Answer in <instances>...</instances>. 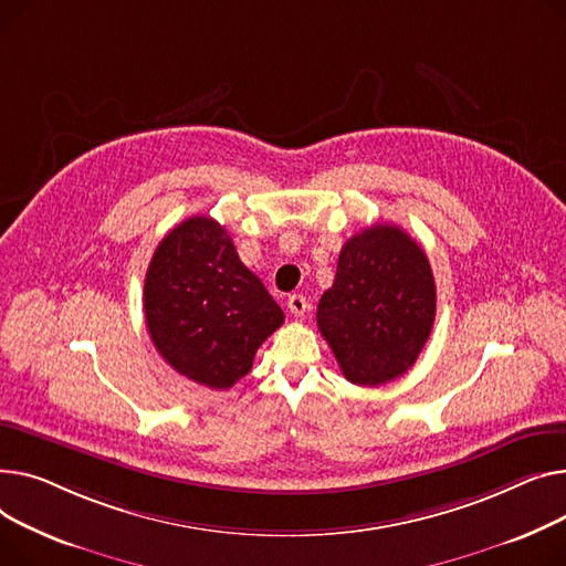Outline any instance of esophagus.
Segmentation results:
<instances>
[{
  "mask_svg": "<svg viewBox=\"0 0 566 566\" xmlns=\"http://www.w3.org/2000/svg\"><path fill=\"white\" fill-rule=\"evenodd\" d=\"M287 308H290V313H292L294 317H304L306 311H308L306 296H304V294H292V296L287 298Z\"/></svg>",
  "mask_w": 566,
  "mask_h": 566,
  "instance_id": "34e87169",
  "label": "esophagus"
}]
</instances>
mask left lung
<instances>
[{
    "mask_svg": "<svg viewBox=\"0 0 566 566\" xmlns=\"http://www.w3.org/2000/svg\"><path fill=\"white\" fill-rule=\"evenodd\" d=\"M437 317V285L420 244L377 223L345 242L317 306V326L347 381L381 386L402 377Z\"/></svg>",
    "mask_w": 566,
    "mask_h": 566,
    "instance_id": "obj_1",
    "label": "left lung"
}]
</instances>
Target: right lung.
Returning a JSON list of instances; mask_svg holds the SVG:
<instances>
[{
    "instance_id": "right-lung-1",
    "label": "right lung",
    "mask_w": 566,
    "mask_h": 566,
    "mask_svg": "<svg viewBox=\"0 0 566 566\" xmlns=\"http://www.w3.org/2000/svg\"><path fill=\"white\" fill-rule=\"evenodd\" d=\"M144 313L161 358L214 390L240 381L285 319L212 217H189L159 242L146 272Z\"/></svg>"
}]
</instances>
